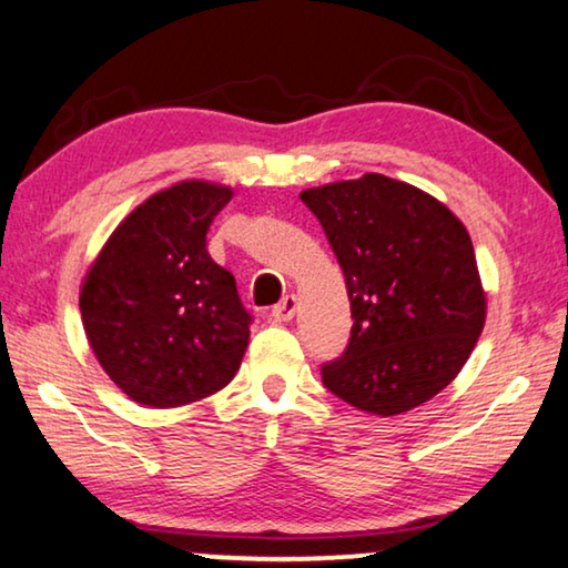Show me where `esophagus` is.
<instances>
[{
	"mask_svg": "<svg viewBox=\"0 0 568 568\" xmlns=\"http://www.w3.org/2000/svg\"><path fill=\"white\" fill-rule=\"evenodd\" d=\"M296 312V296L294 294H286L282 302L274 304L272 307V320L274 322H290Z\"/></svg>",
	"mask_w": 568,
	"mask_h": 568,
	"instance_id": "1",
	"label": "esophagus"
}]
</instances>
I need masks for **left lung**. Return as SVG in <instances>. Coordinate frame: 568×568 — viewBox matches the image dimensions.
Wrapping results in <instances>:
<instances>
[{
    "instance_id": "left-lung-1",
    "label": "left lung",
    "mask_w": 568,
    "mask_h": 568,
    "mask_svg": "<svg viewBox=\"0 0 568 568\" xmlns=\"http://www.w3.org/2000/svg\"><path fill=\"white\" fill-rule=\"evenodd\" d=\"M351 296L353 329L322 383L361 412L396 416L457 378L485 325L469 233L449 207L386 174L304 190Z\"/></svg>"
}]
</instances>
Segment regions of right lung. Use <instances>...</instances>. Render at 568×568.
<instances>
[{
    "label": "right lung",
    "instance_id": "right-lung-1",
    "mask_svg": "<svg viewBox=\"0 0 568 568\" xmlns=\"http://www.w3.org/2000/svg\"><path fill=\"white\" fill-rule=\"evenodd\" d=\"M231 195L197 180L152 195L121 221L85 276V335L136 404H193L239 371L254 317L233 274L207 254V231Z\"/></svg>",
    "mask_w": 568,
    "mask_h": 568
}]
</instances>
